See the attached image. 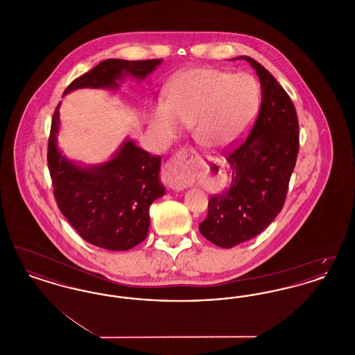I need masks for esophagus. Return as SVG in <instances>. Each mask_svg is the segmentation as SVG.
Listing matches in <instances>:
<instances>
[{"mask_svg": "<svg viewBox=\"0 0 355 355\" xmlns=\"http://www.w3.org/2000/svg\"><path fill=\"white\" fill-rule=\"evenodd\" d=\"M198 161V154L186 149L177 153L169 162L165 165L162 181L174 191L184 190L186 187V175L189 169Z\"/></svg>", "mask_w": 355, "mask_h": 355, "instance_id": "34e87169", "label": "esophagus"}]
</instances>
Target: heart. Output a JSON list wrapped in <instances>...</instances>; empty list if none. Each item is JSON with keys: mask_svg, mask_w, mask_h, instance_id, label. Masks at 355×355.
Wrapping results in <instances>:
<instances>
[{"mask_svg": "<svg viewBox=\"0 0 355 355\" xmlns=\"http://www.w3.org/2000/svg\"><path fill=\"white\" fill-rule=\"evenodd\" d=\"M259 89L252 76L213 68L178 74L168 86L166 101L150 105L149 126L158 139L169 144L193 125L198 144L225 149L236 144L253 122Z\"/></svg>", "mask_w": 355, "mask_h": 355, "instance_id": "1", "label": "heart"}]
</instances>
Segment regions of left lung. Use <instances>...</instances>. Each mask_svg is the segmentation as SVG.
<instances>
[{
    "label": "left lung",
    "instance_id": "obj_1",
    "mask_svg": "<svg viewBox=\"0 0 355 355\" xmlns=\"http://www.w3.org/2000/svg\"><path fill=\"white\" fill-rule=\"evenodd\" d=\"M233 60H245L255 70L262 101L250 135L227 155L232 184L210 198L198 226L206 239L225 249L258 236L279 214L300 144L295 107L285 89L252 57Z\"/></svg>",
    "mask_w": 355,
    "mask_h": 355
}]
</instances>
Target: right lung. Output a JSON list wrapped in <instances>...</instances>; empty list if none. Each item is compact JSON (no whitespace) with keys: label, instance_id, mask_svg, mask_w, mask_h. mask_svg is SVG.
I'll return each mask as SVG.
<instances>
[{"label":"right lung","instance_id":"right-lung-1","mask_svg":"<svg viewBox=\"0 0 355 355\" xmlns=\"http://www.w3.org/2000/svg\"><path fill=\"white\" fill-rule=\"evenodd\" d=\"M161 64L162 60H105L69 85L64 96L85 87L119 90L126 77L139 83ZM60 106L61 102L53 114L48 146L57 205L86 242L113 252L130 250L148 236L149 206L165 196L159 180L161 157L150 155L126 138L105 162L73 161L58 148Z\"/></svg>","mask_w":355,"mask_h":355}]
</instances>
